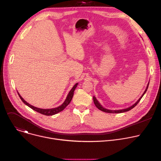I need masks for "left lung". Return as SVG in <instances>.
Instances as JSON below:
<instances>
[{
  "mask_svg": "<svg viewBox=\"0 0 161 161\" xmlns=\"http://www.w3.org/2000/svg\"><path fill=\"white\" fill-rule=\"evenodd\" d=\"M148 85H149V83H148V85H147V89H146V90H145V91L144 92V93L142 94V95L141 96V97L137 100V101L136 102V103H135V104H134L132 106H131V107H128V108H125V109H123V110H108V109H106V108H103V107H102L101 105H100V103H99L98 102V101L96 99V98L94 96L93 97V100H94V104H95V105H96V107L99 109V110H101V111H103V112H107V113H113V114H117V113H123V112H127V111H129V110H130L131 109H132L133 108H134L137 104H138V103L140 101V100L141 99V98L142 97V96L144 95V94L146 93V92H147V89H148Z\"/></svg>",
  "mask_w": 161,
  "mask_h": 161,
  "instance_id": "1",
  "label": "left lung"
}]
</instances>
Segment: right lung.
Here are the masks:
<instances>
[{
    "mask_svg": "<svg viewBox=\"0 0 161 161\" xmlns=\"http://www.w3.org/2000/svg\"><path fill=\"white\" fill-rule=\"evenodd\" d=\"M78 85V83L75 84L74 85V86L72 87V89L70 91V92H69L65 101L63 103V104L60 106H59L58 107H56V108H50V109H42V108H37V107H33V105H31L30 104H29L28 103H27V102L21 97V96L19 94V93L18 92V94L20 97V98L21 99V100L22 101L23 103L24 104H25L27 106H28L29 107H30L31 108H32L33 110H34L35 111L38 112V113H40L42 114H43L45 115H54L58 112H60L61 111H62L63 110H64V108L70 103V102L72 100V98L73 97V95H74V92L75 91V89L76 88V86Z\"/></svg>",
    "mask_w": 161,
    "mask_h": 161,
    "instance_id": "right-lung-1",
    "label": "right lung"
}]
</instances>
